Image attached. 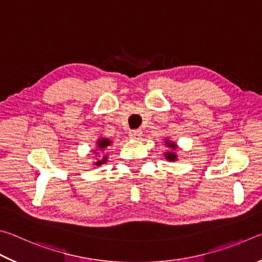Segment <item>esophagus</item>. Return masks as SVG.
Masks as SVG:
<instances>
[{"mask_svg": "<svg viewBox=\"0 0 262 262\" xmlns=\"http://www.w3.org/2000/svg\"><path fill=\"white\" fill-rule=\"evenodd\" d=\"M141 136H142L141 129H134V130H130L129 133V139L132 140H140Z\"/></svg>", "mask_w": 262, "mask_h": 262, "instance_id": "esophagus-1", "label": "esophagus"}]
</instances>
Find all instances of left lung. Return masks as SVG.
I'll return each instance as SVG.
<instances>
[{
    "instance_id": "8db88e82",
    "label": "left lung",
    "mask_w": 262,
    "mask_h": 262,
    "mask_svg": "<svg viewBox=\"0 0 262 262\" xmlns=\"http://www.w3.org/2000/svg\"><path fill=\"white\" fill-rule=\"evenodd\" d=\"M165 143H166L167 147L172 148L171 151H168V152L165 154L166 159H168V161H176L177 155L173 152V150H176V144H174V143H170V142H168V141H165Z\"/></svg>"
}]
</instances>
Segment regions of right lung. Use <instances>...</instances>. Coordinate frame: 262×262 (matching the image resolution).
<instances>
[{"label": "right lung", "mask_w": 262, "mask_h": 262, "mask_svg": "<svg viewBox=\"0 0 262 262\" xmlns=\"http://www.w3.org/2000/svg\"><path fill=\"white\" fill-rule=\"evenodd\" d=\"M97 144H98V145H97V147L99 148V150H103V149H105L106 147H108V145L111 144V141H110V140H106V139H100L98 142H97ZM106 158H107V156H105L103 159H101V161L97 162L96 165H98V166L101 165V164L107 161V159H106Z\"/></svg>", "instance_id": "add662e5"}]
</instances>
